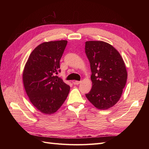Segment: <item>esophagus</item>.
<instances>
[{
	"mask_svg": "<svg viewBox=\"0 0 149 149\" xmlns=\"http://www.w3.org/2000/svg\"><path fill=\"white\" fill-rule=\"evenodd\" d=\"M80 83H81V81H75L74 82V83L75 84H76V85L79 84Z\"/></svg>",
	"mask_w": 149,
	"mask_h": 149,
	"instance_id": "obj_1",
	"label": "esophagus"
}]
</instances>
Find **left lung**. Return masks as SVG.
Segmentation results:
<instances>
[{
  "label": "left lung",
  "mask_w": 149,
  "mask_h": 149,
  "mask_svg": "<svg viewBox=\"0 0 149 149\" xmlns=\"http://www.w3.org/2000/svg\"><path fill=\"white\" fill-rule=\"evenodd\" d=\"M85 53L93 83L91 91L85 95L97 109H109L118 102L126 84L124 61L115 48L102 41L86 42Z\"/></svg>",
  "instance_id": "left-lung-1"
}]
</instances>
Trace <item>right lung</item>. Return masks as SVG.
<instances>
[{
  "instance_id": "1",
  "label": "right lung",
  "mask_w": 149,
  "mask_h": 149,
  "mask_svg": "<svg viewBox=\"0 0 149 149\" xmlns=\"http://www.w3.org/2000/svg\"><path fill=\"white\" fill-rule=\"evenodd\" d=\"M66 40L44 42L36 47L26 61L23 82L32 104L43 114L55 113L63 104L70 87L56 74Z\"/></svg>"
}]
</instances>
